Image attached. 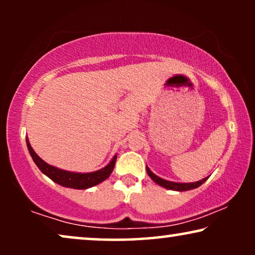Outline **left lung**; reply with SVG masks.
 Segmentation results:
<instances>
[{"instance_id":"left-lung-1","label":"left lung","mask_w":255,"mask_h":255,"mask_svg":"<svg viewBox=\"0 0 255 255\" xmlns=\"http://www.w3.org/2000/svg\"><path fill=\"white\" fill-rule=\"evenodd\" d=\"M146 170H147L148 176L154 181L155 183H158L159 186H161L166 189H170V190H177V191H186V190H190V189H195V188L200 187L201 184H203L205 181L208 180V177H204L203 180L197 181V182H191V183H176V182H172V181H167L163 180L161 177L156 176L155 174H153L151 170H149L148 167H146Z\"/></svg>"}]
</instances>
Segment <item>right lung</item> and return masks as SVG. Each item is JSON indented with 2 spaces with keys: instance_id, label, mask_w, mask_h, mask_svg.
Here are the masks:
<instances>
[{
  "instance_id": "right-lung-1",
  "label": "right lung",
  "mask_w": 255,
  "mask_h": 255,
  "mask_svg": "<svg viewBox=\"0 0 255 255\" xmlns=\"http://www.w3.org/2000/svg\"><path fill=\"white\" fill-rule=\"evenodd\" d=\"M26 145L27 149H29L31 156H32L33 161L38 166V168L41 170V173H44L45 175L50 177L52 181H54L55 183L60 184L62 187L67 188H74V189H87V188L94 187L96 184H99L110 176V174L113 173L115 162H116L117 155H115L113 160L109 162V165L104 167V168L96 170L93 173H73L67 172V170L59 169L57 167L48 165L44 161L43 159H40L39 156L36 154V152L33 151V148L31 147L29 139L26 138Z\"/></svg>"
}]
</instances>
